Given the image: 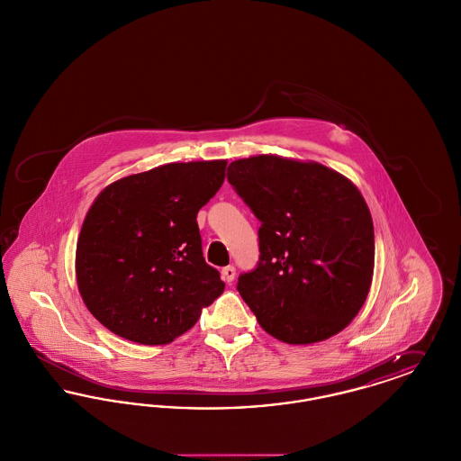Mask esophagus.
Here are the masks:
<instances>
[{"label": "esophagus", "mask_w": 461, "mask_h": 461, "mask_svg": "<svg viewBox=\"0 0 461 461\" xmlns=\"http://www.w3.org/2000/svg\"><path fill=\"white\" fill-rule=\"evenodd\" d=\"M221 275H222V280L226 284H231L235 280V276H237V269L233 266H226V267H222Z\"/></svg>", "instance_id": "obj_1"}]
</instances>
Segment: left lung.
<instances>
[{
	"instance_id": "1",
	"label": "left lung",
	"mask_w": 461,
	"mask_h": 461,
	"mask_svg": "<svg viewBox=\"0 0 461 461\" xmlns=\"http://www.w3.org/2000/svg\"><path fill=\"white\" fill-rule=\"evenodd\" d=\"M228 181L261 221L259 264L239 278L264 331L307 346L346 329L373 280L370 209L346 176L312 160H233Z\"/></svg>"
}]
</instances>
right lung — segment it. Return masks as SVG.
<instances>
[{
    "label": "right lung",
    "instance_id": "right-lung-1",
    "mask_svg": "<svg viewBox=\"0 0 461 461\" xmlns=\"http://www.w3.org/2000/svg\"><path fill=\"white\" fill-rule=\"evenodd\" d=\"M226 160L171 162L124 176L91 203L76 247L89 312L112 333L164 346L192 329L224 282L205 263L197 214L224 181Z\"/></svg>",
    "mask_w": 461,
    "mask_h": 461
}]
</instances>
